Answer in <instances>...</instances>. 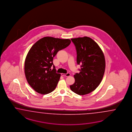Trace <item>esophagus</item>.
I'll list each match as a JSON object with an SVG mask.
<instances>
[{"label": "esophagus", "instance_id": "esophagus-1", "mask_svg": "<svg viewBox=\"0 0 132 132\" xmlns=\"http://www.w3.org/2000/svg\"><path fill=\"white\" fill-rule=\"evenodd\" d=\"M61 75L63 76H66V77H67V76H70L71 74L70 73H67L66 74H65V73H61Z\"/></svg>", "mask_w": 132, "mask_h": 132}]
</instances>
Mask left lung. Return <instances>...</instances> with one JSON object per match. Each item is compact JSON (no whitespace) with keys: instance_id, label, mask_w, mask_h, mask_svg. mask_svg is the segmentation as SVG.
<instances>
[{"instance_id":"obj_1","label":"left lung","mask_w":132,"mask_h":132,"mask_svg":"<svg viewBox=\"0 0 132 132\" xmlns=\"http://www.w3.org/2000/svg\"><path fill=\"white\" fill-rule=\"evenodd\" d=\"M77 53V63L81 65L79 73H75L71 91L84 95L96 89L101 82L105 69L103 53L97 44L91 38L85 36L72 38Z\"/></svg>"}]
</instances>
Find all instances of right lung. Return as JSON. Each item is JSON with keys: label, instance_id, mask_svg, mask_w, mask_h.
Listing matches in <instances>:
<instances>
[{"label": "right lung", "instance_id": "add662e5", "mask_svg": "<svg viewBox=\"0 0 132 132\" xmlns=\"http://www.w3.org/2000/svg\"><path fill=\"white\" fill-rule=\"evenodd\" d=\"M71 42L70 39L45 37L37 41L29 51L24 63L25 77L36 92L47 94L56 88L61 74L56 72L53 57Z\"/></svg>", "mask_w": 132, "mask_h": 132}]
</instances>
